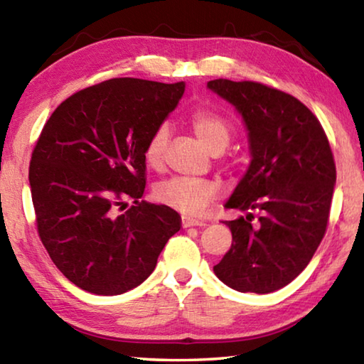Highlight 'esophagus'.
<instances>
[{
  "label": "esophagus",
  "mask_w": 364,
  "mask_h": 364,
  "mask_svg": "<svg viewBox=\"0 0 364 364\" xmlns=\"http://www.w3.org/2000/svg\"><path fill=\"white\" fill-rule=\"evenodd\" d=\"M181 225H183V228H191V226H205L204 221L196 220V218H191V217H183V218H181Z\"/></svg>",
  "instance_id": "34e87169"
}]
</instances>
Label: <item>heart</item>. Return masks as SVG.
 <instances>
[{"label": "heart", "instance_id": "1", "mask_svg": "<svg viewBox=\"0 0 364 364\" xmlns=\"http://www.w3.org/2000/svg\"><path fill=\"white\" fill-rule=\"evenodd\" d=\"M189 123L194 133L208 149H225L230 143V125L210 110H194L189 115ZM170 128L167 123L156 127L144 146V160L151 168H160L164 165L165 149L168 146ZM218 184L200 178L176 176L159 183L154 197L160 204L167 205L184 215H200L218 196Z\"/></svg>", "mask_w": 364, "mask_h": 364}]
</instances>
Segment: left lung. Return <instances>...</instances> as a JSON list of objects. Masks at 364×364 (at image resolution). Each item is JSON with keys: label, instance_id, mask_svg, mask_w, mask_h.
Masks as SVG:
<instances>
[{"label": "left lung", "instance_id": "1", "mask_svg": "<svg viewBox=\"0 0 364 364\" xmlns=\"http://www.w3.org/2000/svg\"><path fill=\"white\" fill-rule=\"evenodd\" d=\"M207 88L242 117L252 156L225 204L247 215L225 221L232 244L213 271L234 291L274 292L306 268L324 237L336 184L329 141L311 110L284 91L226 78ZM252 210L261 212L257 224Z\"/></svg>", "mask_w": 364, "mask_h": 364}]
</instances>
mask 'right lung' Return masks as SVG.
<instances>
[{"label": "right lung", "mask_w": 364, "mask_h": 364, "mask_svg": "<svg viewBox=\"0 0 364 364\" xmlns=\"http://www.w3.org/2000/svg\"><path fill=\"white\" fill-rule=\"evenodd\" d=\"M184 86L107 80L67 97L43 127L28 168L36 226L60 273L86 292L119 295L139 286L180 231L173 208L139 199L146 141ZM127 198L134 205L126 211Z\"/></svg>", "instance_id": "1"}]
</instances>
